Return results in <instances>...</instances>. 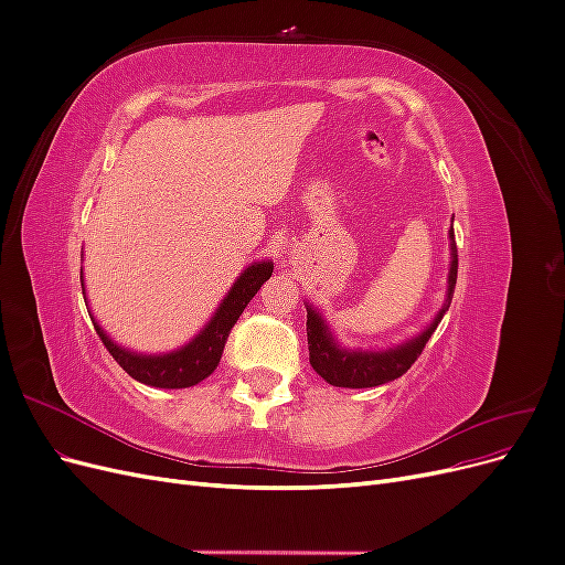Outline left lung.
<instances>
[{"label":"left lung","instance_id":"1","mask_svg":"<svg viewBox=\"0 0 565 565\" xmlns=\"http://www.w3.org/2000/svg\"><path fill=\"white\" fill-rule=\"evenodd\" d=\"M450 268H448V289L446 301L434 316V320L426 328L415 334L413 339H405L396 347L388 349H347L339 344V339L332 334L328 320L316 306L306 303V334H309V361L311 367L320 377L341 388H370L386 382L403 377V374L413 367L417 355L426 347V341L436 332L438 322L446 316L452 301L455 282H457V245H455V231L450 226Z\"/></svg>","mask_w":565,"mask_h":565}]
</instances>
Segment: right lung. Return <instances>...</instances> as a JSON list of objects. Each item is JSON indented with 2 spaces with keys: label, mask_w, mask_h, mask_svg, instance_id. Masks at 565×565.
Wrapping results in <instances>:
<instances>
[{
  "label": "right lung",
  "mask_w": 565,
  "mask_h": 565,
  "mask_svg": "<svg viewBox=\"0 0 565 565\" xmlns=\"http://www.w3.org/2000/svg\"><path fill=\"white\" fill-rule=\"evenodd\" d=\"M273 276V262L259 259L252 262L237 280L231 285L226 297L221 299L212 318L202 324V330L185 341L183 347L167 351V353H141L125 349L117 341L100 328L98 320L92 316V322L96 328V334L104 341V347L110 351V355L117 361L129 377L136 382L158 386V388H188L195 386L202 380H207L210 374L216 370L221 353H224L226 339L231 334V328L243 316L245 306L252 301V297L259 292L262 285ZM79 280H82V295L84 301L87 299V289H84V270L79 268Z\"/></svg>",
  "instance_id": "1"
}]
</instances>
